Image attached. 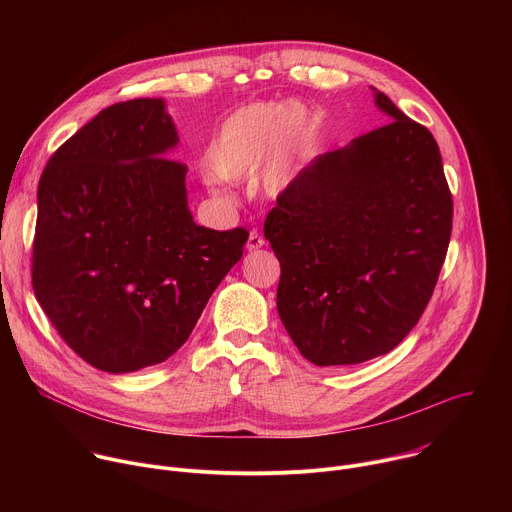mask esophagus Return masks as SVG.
Here are the masks:
<instances>
[{
  "label": "esophagus",
  "instance_id": "obj_1",
  "mask_svg": "<svg viewBox=\"0 0 512 512\" xmlns=\"http://www.w3.org/2000/svg\"><path fill=\"white\" fill-rule=\"evenodd\" d=\"M263 245H265L263 235H261L257 229H253V231L249 233V239H247V249H249V251H257V249H261Z\"/></svg>",
  "mask_w": 512,
  "mask_h": 512
}]
</instances>
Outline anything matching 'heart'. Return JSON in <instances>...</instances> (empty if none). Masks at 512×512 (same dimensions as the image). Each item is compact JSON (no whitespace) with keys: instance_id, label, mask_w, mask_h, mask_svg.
<instances>
[{"instance_id":"obj_1","label":"heart","mask_w":512,"mask_h":512,"mask_svg":"<svg viewBox=\"0 0 512 512\" xmlns=\"http://www.w3.org/2000/svg\"><path fill=\"white\" fill-rule=\"evenodd\" d=\"M304 125L298 105L251 103L237 109L212 139L206 166L216 180L239 182L255 174L264 160L263 182L283 188L296 174V154Z\"/></svg>"}]
</instances>
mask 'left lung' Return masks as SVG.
Listing matches in <instances>:
<instances>
[{"label":"left lung","mask_w":512,"mask_h":512,"mask_svg":"<svg viewBox=\"0 0 512 512\" xmlns=\"http://www.w3.org/2000/svg\"><path fill=\"white\" fill-rule=\"evenodd\" d=\"M371 89L393 121L316 158L263 227L281 265L279 318L316 367L391 352L427 308L452 235L431 131Z\"/></svg>","instance_id":"obj_1"}]
</instances>
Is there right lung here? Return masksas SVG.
I'll use <instances>...</instances> for the list:
<instances>
[{
    "instance_id": "obj_1",
    "label": "right lung",
    "mask_w": 512,
    "mask_h": 512,
    "mask_svg": "<svg viewBox=\"0 0 512 512\" xmlns=\"http://www.w3.org/2000/svg\"><path fill=\"white\" fill-rule=\"evenodd\" d=\"M162 99L103 109L48 160L38 184L32 287L91 367L131 373L170 358L249 231L192 221L186 166Z\"/></svg>"
}]
</instances>
